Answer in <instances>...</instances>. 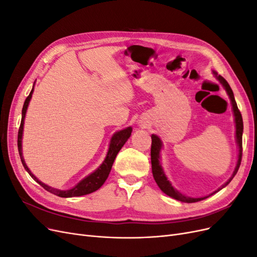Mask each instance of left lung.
Instances as JSON below:
<instances>
[{
	"label": "left lung",
	"mask_w": 257,
	"mask_h": 257,
	"mask_svg": "<svg viewBox=\"0 0 257 257\" xmlns=\"http://www.w3.org/2000/svg\"><path fill=\"white\" fill-rule=\"evenodd\" d=\"M213 75L216 78V80L219 81L222 85L223 88L226 91L227 95L230 99V104H231V109H232V113H234V120H235V127H236V143L238 146V160H237V164L235 167L234 173H232L231 177L228 179V180L225 182L223 185H221L219 189L215 190L214 192H212L211 194H209L207 196H203V197H190V196H186L184 194L179 192L177 189L174 188V185L172 184L168 180V178L166 177L165 173H164V169L162 167L161 164V150L163 149V143L161 141V138L158 135H151L152 138V145H151V165H152V174H153V178L155 182L159 185V188L164 192L166 195L173 197L177 200H180L182 203H196V201H200V200H204L208 197H210L213 194L217 193L219 191H221L223 188H225L231 180L232 178L235 177V175L237 174L239 166H240V163H241V157H242V133H243V122H242V116H241V113L238 109V106L237 103L235 100V96H234V93H232V90L230 89L228 82L225 80L222 76L217 75L216 72L213 71Z\"/></svg>",
	"instance_id": "8db88e82"
}]
</instances>
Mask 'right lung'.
<instances>
[{
  "label": "right lung",
  "mask_w": 257,
  "mask_h": 257,
  "mask_svg": "<svg viewBox=\"0 0 257 257\" xmlns=\"http://www.w3.org/2000/svg\"><path fill=\"white\" fill-rule=\"evenodd\" d=\"M33 92H34V84H33L32 90H31V92H30L29 96L26 99L25 104H23L21 123H20L19 132H18V151H19V155H20V159H21L23 167H25V169L29 173V175L32 177L38 184H41L45 190H47L48 192L54 194V195H57V196L68 198V197H77V196L87 195V194L95 192L106 181V179L108 178V175H109L110 170H111V167H112V164H113L116 154L119 153V151L121 150V148L124 146V144H125L127 142V139L131 137L132 131H133V128H132V126H128L126 128H123L121 131L115 132V133L111 136L110 143H109V148H108L106 158L103 161L102 164H100L94 170V172L91 173L87 177H84L82 180H80L78 183H77L74 186V188L68 189V190H59V189H56V188H52V186H49V185L45 184L42 181L38 180V179L32 174V172H31L29 167L27 166L26 161H25V159H23V155H22L23 125H25V119H26L27 110H28V107H29V104H30V100H31V98H32Z\"/></svg>",
  "instance_id": "1"
}]
</instances>
